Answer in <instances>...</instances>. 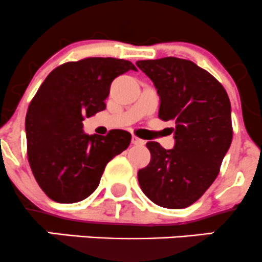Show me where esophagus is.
Here are the masks:
<instances>
[{
	"mask_svg": "<svg viewBox=\"0 0 262 262\" xmlns=\"http://www.w3.org/2000/svg\"><path fill=\"white\" fill-rule=\"evenodd\" d=\"M132 143H133L134 145H143V144H144V140L138 138V137L133 136V137H132Z\"/></svg>",
	"mask_w": 262,
	"mask_h": 262,
	"instance_id": "34e87169",
	"label": "esophagus"
}]
</instances>
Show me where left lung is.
I'll return each mask as SVG.
<instances>
[{"mask_svg":"<svg viewBox=\"0 0 262 262\" xmlns=\"http://www.w3.org/2000/svg\"><path fill=\"white\" fill-rule=\"evenodd\" d=\"M161 99L158 117L173 120L174 147L148 142L150 162L139 169L142 191L161 207L186 208L219 176L232 142L231 104L221 82L189 60H140Z\"/></svg>","mask_w":262,"mask_h":262,"instance_id":"obj_1","label":"left lung"}]
</instances>
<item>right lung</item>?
Returning <instances> with one entry per match:
<instances>
[{
    "label": "right lung",
    "instance_id": "obj_1",
    "mask_svg": "<svg viewBox=\"0 0 262 262\" xmlns=\"http://www.w3.org/2000/svg\"><path fill=\"white\" fill-rule=\"evenodd\" d=\"M137 70L130 61L88 57L57 66L38 88L27 109V158L46 196L59 203L85 200L99 186L105 166L128 148L122 129L88 136L82 120L105 109L117 76Z\"/></svg>",
    "mask_w": 262,
    "mask_h": 262
}]
</instances>
